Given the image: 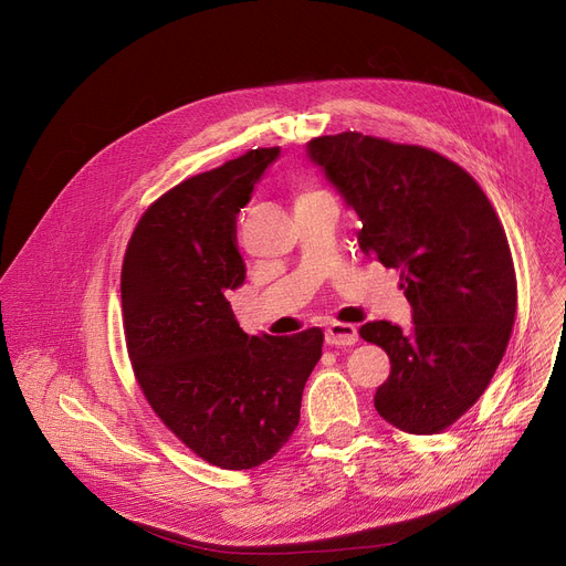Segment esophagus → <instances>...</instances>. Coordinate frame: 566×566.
Wrapping results in <instances>:
<instances>
[{"instance_id": "esophagus-1", "label": "esophagus", "mask_w": 566, "mask_h": 566, "mask_svg": "<svg viewBox=\"0 0 566 566\" xmlns=\"http://www.w3.org/2000/svg\"><path fill=\"white\" fill-rule=\"evenodd\" d=\"M358 342V328L350 323H328V328H325V344L331 346H350Z\"/></svg>"}]
</instances>
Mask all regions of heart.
I'll return each mask as SVG.
<instances>
[{
  "label": "heart",
  "mask_w": 566,
  "mask_h": 566,
  "mask_svg": "<svg viewBox=\"0 0 566 566\" xmlns=\"http://www.w3.org/2000/svg\"><path fill=\"white\" fill-rule=\"evenodd\" d=\"M314 195H318V192H314V190H310V188H301V192H298V201L310 199V197H314Z\"/></svg>",
  "instance_id": "1"
}]
</instances>
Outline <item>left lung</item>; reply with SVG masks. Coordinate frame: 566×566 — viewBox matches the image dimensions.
I'll list each match as a JSON object with an SVG mask.
<instances>
[{
    "instance_id": "obj_1",
    "label": "left lung",
    "mask_w": 566,
    "mask_h": 566,
    "mask_svg": "<svg viewBox=\"0 0 566 566\" xmlns=\"http://www.w3.org/2000/svg\"><path fill=\"white\" fill-rule=\"evenodd\" d=\"M310 160L360 218L358 243L401 271L408 331L371 321L360 337L392 371L376 390L385 422L408 433L454 424L491 382L516 316V273L491 201L457 163L363 133L323 135Z\"/></svg>"
}]
</instances>
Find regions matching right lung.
<instances>
[{
    "mask_svg": "<svg viewBox=\"0 0 566 566\" xmlns=\"http://www.w3.org/2000/svg\"><path fill=\"white\" fill-rule=\"evenodd\" d=\"M280 146L252 148L165 192L137 222L122 271L128 355L158 418L203 461L250 470L301 420L323 333L250 337L229 291L245 282L235 218Z\"/></svg>",
    "mask_w": 566,
    "mask_h": 566,
    "instance_id": "add662e5",
    "label": "right lung"
}]
</instances>
